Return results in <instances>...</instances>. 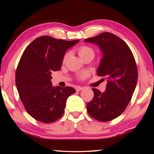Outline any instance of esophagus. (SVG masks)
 I'll use <instances>...</instances> for the list:
<instances>
[{"instance_id":"obj_1","label":"esophagus","mask_w":154,"mask_h":154,"mask_svg":"<svg viewBox=\"0 0 154 154\" xmlns=\"http://www.w3.org/2000/svg\"><path fill=\"white\" fill-rule=\"evenodd\" d=\"M83 89V87H81V86H78V87L75 88V90H76L77 92L81 91V90H82Z\"/></svg>"}]
</instances>
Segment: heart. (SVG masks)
I'll return each mask as SVG.
<instances>
[{
	"instance_id": "obj_1",
	"label": "heart",
	"mask_w": 154,
	"mask_h": 154,
	"mask_svg": "<svg viewBox=\"0 0 154 154\" xmlns=\"http://www.w3.org/2000/svg\"><path fill=\"white\" fill-rule=\"evenodd\" d=\"M78 52H79V56L81 57L82 60L84 58L87 57H94V50L92 49V48L89 47L88 45H82L80 46V47L78 48ZM69 55V53H66L64 57V59H63V61L65 62L68 58ZM88 75H89V73L88 71H84V72L81 73V74L79 75V79L81 80L85 79V78H87Z\"/></svg>"
}]
</instances>
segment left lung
<instances>
[{
    "label": "left lung",
    "instance_id": "left-lung-1",
    "mask_svg": "<svg viewBox=\"0 0 154 154\" xmlns=\"http://www.w3.org/2000/svg\"><path fill=\"white\" fill-rule=\"evenodd\" d=\"M84 41L100 47L103 57L97 73L107 79L105 92L92 88L94 97L88 103V112L99 121H111L125 111L135 90L138 78L135 60L127 44L111 33Z\"/></svg>",
    "mask_w": 154,
    "mask_h": 154
}]
</instances>
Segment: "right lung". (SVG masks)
Instances as JSON below:
<instances>
[{
	"instance_id": "right-lung-1",
	"label": "right lung",
	"mask_w": 154,
	"mask_h": 154,
	"mask_svg": "<svg viewBox=\"0 0 154 154\" xmlns=\"http://www.w3.org/2000/svg\"><path fill=\"white\" fill-rule=\"evenodd\" d=\"M79 41L43 35L31 42L23 52L15 83L25 109L37 121L48 123L58 120L64 113L67 98L75 92L71 87H53L51 74L60 70L65 52Z\"/></svg>"
}]
</instances>
